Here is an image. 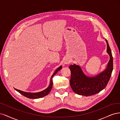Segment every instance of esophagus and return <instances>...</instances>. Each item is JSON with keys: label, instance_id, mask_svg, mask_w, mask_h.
Masks as SVG:
<instances>
[{"label": "esophagus", "instance_id": "1", "mask_svg": "<svg viewBox=\"0 0 120 120\" xmlns=\"http://www.w3.org/2000/svg\"><path fill=\"white\" fill-rule=\"evenodd\" d=\"M71 62V60L70 59H66L64 61V64H70Z\"/></svg>", "mask_w": 120, "mask_h": 120}]
</instances>
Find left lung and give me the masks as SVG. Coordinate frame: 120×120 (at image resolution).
Masks as SVG:
<instances>
[{"mask_svg": "<svg viewBox=\"0 0 120 120\" xmlns=\"http://www.w3.org/2000/svg\"><path fill=\"white\" fill-rule=\"evenodd\" d=\"M107 52L110 56L106 68L94 77L86 76L79 65L74 64L69 67L71 71L70 86L78 95L86 97L99 93L104 89L110 80L113 69V60L111 49L107 39Z\"/></svg>", "mask_w": 120, "mask_h": 120, "instance_id": "1", "label": "left lung"}]
</instances>
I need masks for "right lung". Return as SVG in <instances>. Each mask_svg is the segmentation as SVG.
Returning a JSON list of instances; mask_svg holds the SVG:
<instances>
[{
  "instance_id": "obj_1",
  "label": "right lung",
  "mask_w": 120,
  "mask_h": 120,
  "mask_svg": "<svg viewBox=\"0 0 120 120\" xmlns=\"http://www.w3.org/2000/svg\"><path fill=\"white\" fill-rule=\"evenodd\" d=\"M61 68H62V66H60V67H59L56 69V71L54 72V73L52 75L51 78H50V83H49V86L46 89H45L43 90H42V91H41V92H38V93H28V92H23V91H22V90H17L16 89H15V90H16V91H17L18 92H19L20 94H21L22 95L24 96L25 97L29 98V99H39V98L45 97V96L48 95L52 89L53 77L57 73V71H59L60 70Z\"/></svg>"
}]
</instances>
